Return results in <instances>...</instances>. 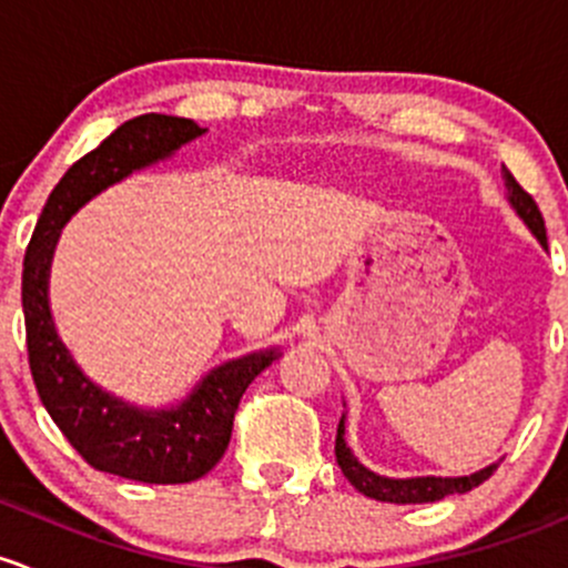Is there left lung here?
<instances>
[{"instance_id":"left-lung-1","label":"left lung","mask_w":568,"mask_h":568,"mask_svg":"<svg viewBox=\"0 0 568 568\" xmlns=\"http://www.w3.org/2000/svg\"><path fill=\"white\" fill-rule=\"evenodd\" d=\"M503 183H506V199L511 204L514 213L519 215L525 226L530 230V235L539 241L541 248H547V230L545 219H541L539 207L519 189L517 180L511 178L508 169H503ZM344 429H347V413H342L336 429V462L342 467V473L347 476V481L358 489L361 495L383 503H435L448 498V495H465L473 487L487 481L495 470H498V462L481 467V470L470 473V476H410V478H394V476H379V473L369 470L364 462L353 454V448L344 440Z\"/></svg>"}]
</instances>
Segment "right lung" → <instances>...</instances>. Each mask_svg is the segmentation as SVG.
Listing matches in <instances>:
<instances>
[{"instance_id":"add662e5","label":"right lung","mask_w":568,"mask_h":568,"mask_svg":"<svg viewBox=\"0 0 568 568\" xmlns=\"http://www.w3.org/2000/svg\"><path fill=\"white\" fill-rule=\"evenodd\" d=\"M204 133L207 128L185 116L142 114L122 122L57 183L23 256V323L40 402L84 462L142 484H189L213 470L230 446L237 402L256 374L282 358V349H254L213 366L174 405H133L95 383L60 338L49 301L51 260L62 226L90 199L166 161Z\"/></svg>"}]
</instances>
